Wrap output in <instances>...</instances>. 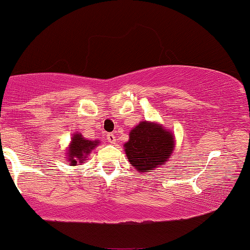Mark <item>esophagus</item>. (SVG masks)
Segmentation results:
<instances>
[{
    "instance_id": "obj_1",
    "label": "esophagus",
    "mask_w": 250,
    "mask_h": 250,
    "mask_svg": "<svg viewBox=\"0 0 250 250\" xmlns=\"http://www.w3.org/2000/svg\"><path fill=\"white\" fill-rule=\"evenodd\" d=\"M107 142H108L109 144H115L116 143V137L114 134H108L107 135Z\"/></svg>"
}]
</instances>
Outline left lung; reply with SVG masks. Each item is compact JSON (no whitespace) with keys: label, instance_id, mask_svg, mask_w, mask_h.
<instances>
[{"label":"left lung","instance_id":"8db88e82","mask_svg":"<svg viewBox=\"0 0 250 250\" xmlns=\"http://www.w3.org/2000/svg\"><path fill=\"white\" fill-rule=\"evenodd\" d=\"M125 153L137 172H153L169 160L175 147L174 134L158 122L141 121L129 132Z\"/></svg>","mask_w":250,"mask_h":250}]
</instances>
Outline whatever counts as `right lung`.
Masks as SVG:
<instances>
[{
    "instance_id": "obj_1",
    "label": "right lung",
    "mask_w": 250,
    "mask_h": 250,
    "mask_svg": "<svg viewBox=\"0 0 250 250\" xmlns=\"http://www.w3.org/2000/svg\"><path fill=\"white\" fill-rule=\"evenodd\" d=\"M100 144V141H91L87 138L83 137V135L80 132H75L72 135L70 143L68 145L67 153H65V158H67L68 164L70 166L82 165L88 154L92 152L98 145Z\"/></svg>"
}]
</instances>
